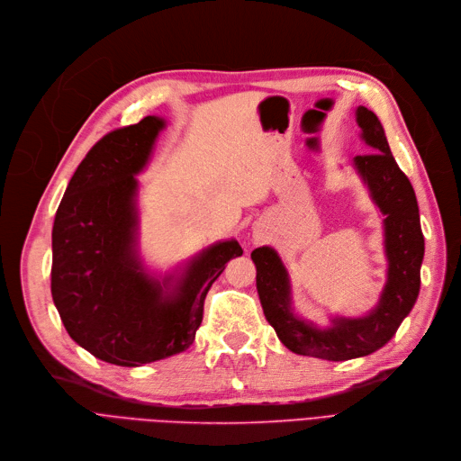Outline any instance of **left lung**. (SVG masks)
<instances>
[{"label": "left lung", "instance_id": "1", "mask_svg": "<svg viewBox=\"0 0 461 461\" xmlns=\"http://www.w3.org/2000/svg\"><path fill=\"white\" fill-rule=\"evenodd\" d=\"M357 123L369 153L355 158V168L384 215L388 270L375 308L364 317H334L330 326L319 328L293 312L289 272L276 249L262 246L251 253L262 312L281 343L296 355L332 362L367 357L392 339L419 298L424 258V234L414 189L392 156L384 129L366 106L357 108Z\"/></svg>", "mask_w": 461, "mask_h": 461}]
</instances>
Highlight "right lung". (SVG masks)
Instances as JSON below:
<instances>
[{
    "label": "right lung",
    "instance_id": "right-lung-1",
    "mask_svg": "<svg viewBox=\"0 0 461 461\" xmlns=\"http://www.w3.org/2000/svg\"><path fill=\"white\" fill-rule=\"evenodd\" d=\"M165 120L146 116L104 135L65 189L52 229V298L68 334L95 358L137 367L185 350L203 322L204 298L244 251L217 242L165 276L139 253L137 174Z\"/></svg>",
    "mask_w": 461,
    "mask_h": 461
}]
</instances>
